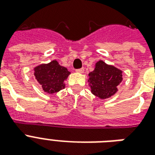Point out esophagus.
<instances>
[{
  "label": "esophagus",
  "mask_w": 155,
  "mask_h": 155,
  "mask_svg": "<svg viewBox=\"0 0 155 155\" xmlns=\"http://www.w3.org/2000/svg\"><path fill=\"white\" fill-rule=\"evenodd\" d=\"M84 68H83L76 70V72H78V73H84Z\"/></svg>",
  "instance_id": "34e87169"
}]
</instances>
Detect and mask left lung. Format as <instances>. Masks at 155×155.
I'll return each instance as SVG.
<instances>
[{"mask_svg":"<svg viewBox=\"0 0 155 155\" xmlns=\"http://www.w3.org/2000/svg\"><path fill=\"white\" fill-rule=\"evenodd\" d=\"M88 75L92 93L101 99H106L115 94L117 86L122 81V71L101 60L96 63L94 71Z\"/></svg>","mask_w":155,"mask_h":155,"instance_id":"8db88e82","label":"left lung"}]
</instances>
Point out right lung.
Listing matches in <instances>:
<instances>
[{
  "label": "right lung",
  "mask_w": 155,
  "mask_h": 155,
  "mask_svg": "<svg viewBox=\"0 0 155 155\" xmlns=\"http://www.w3.org/2000/svg\"><path fill=\"white\" fill-rule=\"evenodd\" d=\"M70 71L60 66L56 60L47 64H41L35 68V76L42 85L45 92L53 94L65 87L64 80H67Z\"/></svg>",
  "instance_id": "1"
}]
</instances>
